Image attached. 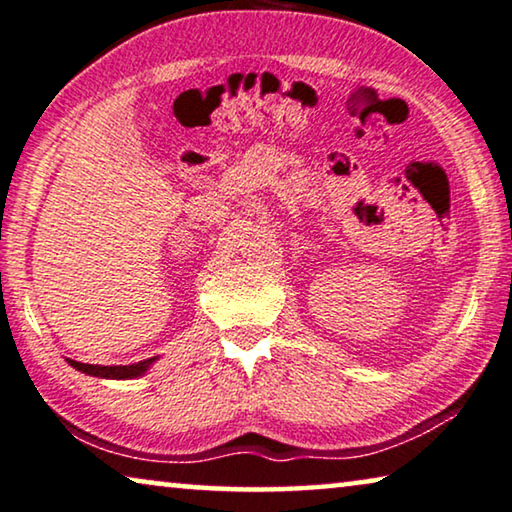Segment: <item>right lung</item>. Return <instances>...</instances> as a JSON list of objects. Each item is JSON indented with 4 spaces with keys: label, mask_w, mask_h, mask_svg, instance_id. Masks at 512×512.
<instances>
[{
    "label": "right lung",
    "mask_w": 512,
    "mask_h": 512,
    "mask_svg": "<svg viewBox=\"0 0 512 512\" xmlns=\"http://www.w3.org/2000/svg\"><path fill=\"white\" fill-rule=\"evenodd\" d=\"M157 358H147L140 362H133V365H115V367H103V365H85V362H76L69 360L78 372L90 374V376H99V379H136V376L145 374L147 367Z\"/></svg>",
    "instance_id": "1"
}]
</instances>
